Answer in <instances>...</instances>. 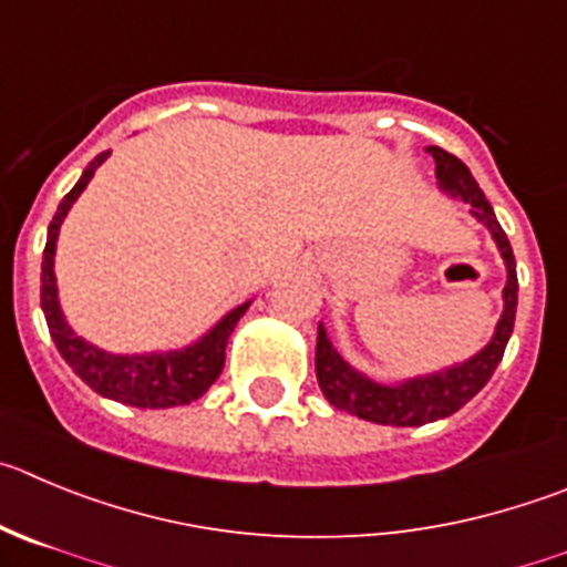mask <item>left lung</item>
Segmentation results:
<instances>
[{
	"instance_id": "8db88e82",
	"label": "left lung",
	"mask_w": 567,
	"mask_h": 567,
	"mask_svg": "<svg viewBox=\"0 0 567 567\" xmlns=\"http://www.w3.org/2000/svg\"><path fill=\"white\" fill-rule=\"evenodd\" d=\"M427 153L436 162V184L444 195L458 198L467 204L470 215L486 226L501 257L506 266V285H504V313H501L495 332L489 343L481 352L462 363H453L447 369H439L431 374H416V378L400 380V383H378L349 367L338 349L332 347L327 327L319 324V338H316V378H319L321 394L327 403L358 420L374 422V425H394V427H416L425 422L444 420L456 414L462 405H467L475 394L486 385L492 372L498 369L504 349L509 343L512 327H515L517 313V266L512 254L506 231L501 229L489 200L481 193L478 182L467 171V164L456 158L453 153L431 145Z\"/></svg>"
}]
</instances>
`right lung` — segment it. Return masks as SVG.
Segmentation results:
<instances>
[{"label":"right lung","mask_w":567,"mask_h":567,"mask_svg":"<svg viewBox=\"0 0 567 567\" xmlns=\"http://www.w3.org/2000/svg\"><path fill=\"white\" fill-rule=\"evenodd\" d=\"M111 156V151L100 153L89 162L78 184L63 195L58 204L55 218H52L50 231H47L44 259H41V310H44L47 327L55 341L63 361L72 367V372L97 391L100 396H109L116 403L134 405V409H173V405H187L198 396L206 394L218 374L224 372L226 343H229L231 330L251 301H243L231 308L218 324L206 330L198 341L187 343L182 349H164V352H131V355H116L105 349L94 347L86 338L78 336L69 327L66 316L58 301V279H55V243L61 231L66 212L72 209L83 189L92 182L94 171Z\"/></svg>","instance_id":"1"}]
</instances>
